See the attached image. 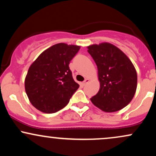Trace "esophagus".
<instances>
[{
  "instance_id": "esophagus-1",
  "label": "esophagus",
  "mask_w": 156,
  "mask_h": 156,
  "mask_svg": "<svg viewBox=\"0 0 156 156\" xmlns=\"http://www.w3.org/2000/svg\"><path fill=\"white\" fill-rule=\"evenodd\" d=\"M89 81V79H88V78H86V79L84 80L81 83V85H82V86H85L86 84L88 83Z\"/></svg>"
}]
</instances>
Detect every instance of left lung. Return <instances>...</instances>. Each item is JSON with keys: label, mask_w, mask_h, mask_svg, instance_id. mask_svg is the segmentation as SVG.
Wrapping results in <instances>:
<instances>
[{"label": "left lung", "mask_w": 156, "mask_h": 156, "mask_svg": "<svg viewBox=\"0 0 156 156\" xmlns=\"http://www.w3.org/2000/svg\"><path fill=\"white\" fill-rule=\"evenodd\" d=\"M87 48L98 67L101 85L91 101L105 112L121 110L129 104L136 90L137 74L133 64L112 44L104 42Z\"/></svg>", "instance_id": "obj_1"}]
</instances>
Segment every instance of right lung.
Instances as JSON below:
<instances>
[{"instance_id":"1","label":"right lung","mask_w":156,"mask_h":156,"mask_svg":"<svg viewBox=\"0 0 156 156\" xmlns=\"http://www.w3.org/2000/svg\"><path fill=\"white\" fill-rule=\"evenodd\" d=\"M80 46L58 43L42 52L32 63L25 79L30 102L40 112L51 114L61 110L79 85L73 79L69 64Z\"/></svg>"}]
</instances>
